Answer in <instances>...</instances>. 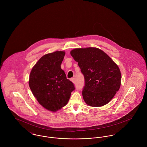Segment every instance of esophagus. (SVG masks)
Instances as JSON below:
<instances>
[{"label":"esophagus","mask_w":147,"mask_h":147,"mask_svg":"<svg viewBox=\"0 0 147 147\" xmlns=\"http://www.w3.org/2000/svg\"><path fill=\"white\" fill-rule=\"evenodd\" d=\"M71 82H72L74 84H75V83H76V80H75V78H72V79H71Z\"/></svg>","instance_id":"obj_1"}]
</instances>
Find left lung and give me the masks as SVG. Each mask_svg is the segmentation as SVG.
<instances>
[{"mask_svg": "<svg viewBox=\"0 0 147 147\" xmlns=\"http://www.w3.org/2000/svg\"><path fill=\"white\" fill-rule=\"evenodd\" d=\"M70 54L84 75L85 102L92 107L108 104L121 86V73L118 65L96 47L76 48Z\"/></svg>", "mask_w": 147, "mask_h": 147, "instance_id": "1", "label": "left lung"}]
</instances>
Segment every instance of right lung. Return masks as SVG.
<instances>
[{
    "mask_svg": "<svg viewBox=\"0 0 147 147\" xmlns=\"http://www.w3.org/2000/svg\"><path fill=\"white\" fill-rule=\"evenodd\" d=\"M64 55L63 51L44 55L30 73L29 85L32 93L49 111H57L67 105L75 89L61 67Z\"/></svg>",
    "mask_w": 147,
    "mask_h": 147,
    "instance_id": "add662e5",
    "label": "right lung"
}]
</instances>
